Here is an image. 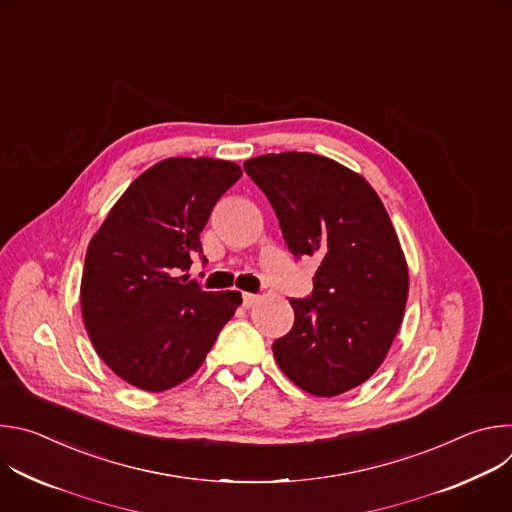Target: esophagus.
<instances>
[{
  "mask_svg": "<svg viewBox=\"0 0 512 512\" xmlns=\"http://www.w3.org/2000/svg\"><path fill=\"white\" fill-rule=\"evenodd\" d=\"M257 300H259L257 294H243V306H245V308H251Z\"/></svg>",
  "mask_w": 512,
  "mask_h": 512,
  "instance_id": "1",
  "label": "esophagus"
}]
</instances>
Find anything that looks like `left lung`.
I'll use <instances>...</instances> for the list:
<instances>
[{"label":"left lung","instance_id":"obj_1","mask_svg":"<svg viewBox=\"0 0 512 512\" xmlns=\"http://www.w3.org/2000/svg\"><path fill=\"white\" fill-rule=\"evenodd\" d=\"M263 190L296 259L320 265L296 320L273 342L279 369L300 389L334 397L367 381L403 320L409 273L391 218L371 184L310 154H265L243 164Z\"/></svg>","mask_w":512,"mask_h":512}]
</instances>
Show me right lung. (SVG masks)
I'll return each mask as SVG.
<instances>
[{"label":"right lung","instance_id":"1","mask_svg":"<svg viewBox=\"0 0 512 512\" xmlns=\"http://www.w3.org/2000/svg\"><path fill=\"white\" fill-rule=\"evenodd\" d=\"M233 162L168 158L145 170L91 239L81 283L87 332L107 367L160 393L192 377L241 306L239 291H204L180 275L202 255L200 233L239 178Z\"/></svg>","mask_w":512,"mask_h":512}]
</instances>
